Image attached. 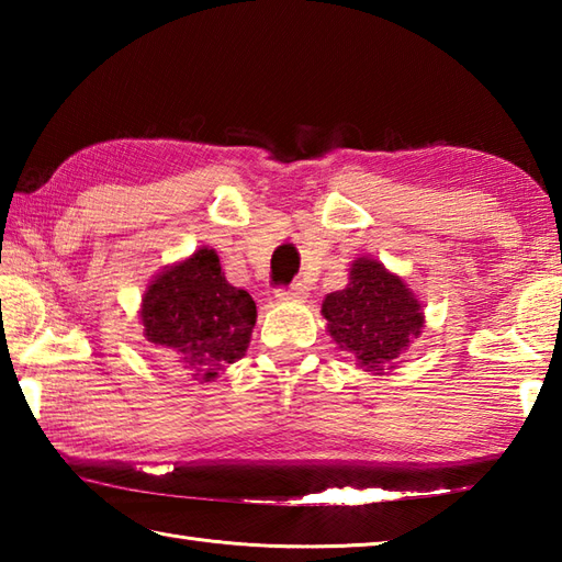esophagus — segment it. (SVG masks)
I'll return each instance as SVG.
<instances>
[{
    "label": "esophagus",
    "instance_id": "1",
    "mask_svg": "<svg viewBox=\"0 0 562 562\" xmlns=\"http://www.w3.org/2000/svg\"><path fill=\"white\" fill-rule=\"evenodd\" d=\"M278 296L280 300H306L308 288L304 282H294V284H290V288H280Z\"/></svg>",
    "mask_w": 562,
    "mask_h": 562
}]
</instances>
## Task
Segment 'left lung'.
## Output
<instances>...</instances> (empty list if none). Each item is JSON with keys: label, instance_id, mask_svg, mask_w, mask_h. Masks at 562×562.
Masks as SVG:
<instances>
[{"label": "left lung", "instance_id": "8db88e82", "mask_svg": "<svg viewBox=\"0 0 562 562\" xmlns=\"http://www.w3.org/2000/svg\"><path fill=\"white\" fill-rule=\"evenodd\" d=\"M324 318L333 340L369 372L396 360L423 328V308L413 292L369 258L352 262L348 288L326 296Z\"/></svg>", "mask_w": 562, "mask_h": 562}]
</instances>
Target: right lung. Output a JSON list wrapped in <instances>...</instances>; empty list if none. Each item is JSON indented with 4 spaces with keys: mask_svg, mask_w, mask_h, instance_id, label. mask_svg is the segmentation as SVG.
Here are the masks:
<instances>
[{
    "mask_svg": "<svg viewBox=\"0 0 562 562\" xmlns=\"http://www.w3.org/2000/svg\"><path fill=\"white\" fill-rule=\"evenodd\" d=\"M149 342L176 352L195 381H212L241 360L256 326V302L226 282L212 248L157 274L142 300Z\"/></svg>",
    "mask_w": 562,
    "mask_h": 562,
    "instance_id": "add662e5",
    "label": "right lung"
}]
</instances>
